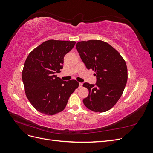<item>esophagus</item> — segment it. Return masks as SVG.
<instances>
[{
    "label": "esophagus",
    "mask_w": 153,
    "mask_h": 153,
    "mask_svg": "<svg viewBox=\"0 0 153 153\" xmlns=\"http://www.w3.org/2000/svg\"><path fill=\"white\" fill-rule=\"evenodd\" d=\"M82 85H83L82 83H80H80H79V87L81 88V87H82Z\"/></svg>",
    "instance_id": "esophagus-1"
}]
</instances>
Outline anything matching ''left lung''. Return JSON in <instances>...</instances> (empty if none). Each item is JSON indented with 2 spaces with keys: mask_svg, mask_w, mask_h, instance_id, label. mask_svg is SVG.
Masks as SVG:
<instances>
[{
  "mask_svg": "<svg viewBox=\"0 0 153 153\" xmlns=\"http://www.w3.org/2000/svg\"><path fill=\"white\" fill-rule=\"evenodd\" d=\"M76 48L86 68L94 71L97 78L96 85L83 84L89 91L84 104L96 112L108 111L121 98L126 85V62L114 47L101 40L79 41Z\"/></svg>",
  "mask_w": 153,
  "mask_h": 153,
  "instance_id": "1",
  "label": "left lung"
}]
</instances>
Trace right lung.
I'll use <instances>...</instances> for the list:
<instances>
[{"instance_id":"add662e5","label":"right lung","mask_w":153,"mask_h":153,"mask_svg":"<svg viewBox=\"0 0 153 153\" xmlns=\"http://www.w3.org/2000/svg\"><path fill=\"white\" fill-rule=\"evenodd\" d=\"M75 41L50 39L29 53L22 71L27 98L39 112L53 115L65 108L69 96L78 87L75 80L63 81L55 75L61 72L64 57Z\"/></svg>"}]
</instances>
